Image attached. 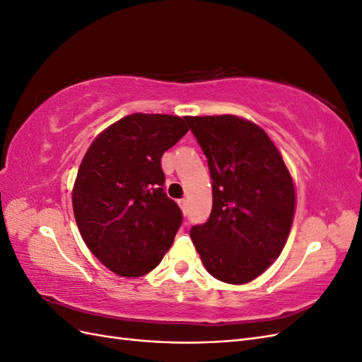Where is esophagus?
<instances>
[{
	"label": "esophagus",
	"instance_id": "esophagus-1",
	"mask_svg": "<svg viewBox=\"0 0 362 362\" xmlns=\"http://www.w3.org/2000/svg\"><path fill=\"white\" fill-rule=\"evenodd\" d=\"M178 205H180V208H181L184 214L187 213V201H185V199H180V201H178Z\"/></svg>",
	"mask_w": 362,
	"mask_h": 362
}]
</instances>
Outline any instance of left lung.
<instances>
[{
  "instance_id": "1",
  "label": "left lung",
  "mask_w": 362,
  "mask_h": 362,
  "mask_svg": "<svg viewBox=\"0 0 362 362\" xmlns=\"http://www.w3.org/2000/svg\"><path fill=\"white\" fill-rule=\"evenodd\" d=\"M213 180V208L190 229L206 272L242 286L264 273L286 246L296 190L281 152L257 124L234 115L190 116Z\"/></svg>"
}]
</instances>
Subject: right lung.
<instances>
[{
	"label": "right lung",
	"instance_id": "right-lung-1",
	"mask_svg": "<svg viewBox=\"0 0 362 362\" xmlns=\"http://www.w3.org/2000/svg\"><path fill=\"white\" fill-rule=\"evenodd\" d=\"M190 116L133 113L105 128L86 151L72 189L84 243L119 276L154 270L182 221L164 193L161 157L190 129Z\"/></svg>",
	"mask_w": 362,
	"mask_h": 362
}]
</instances>
